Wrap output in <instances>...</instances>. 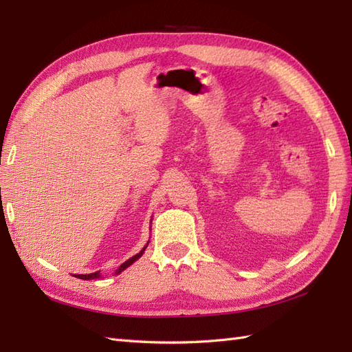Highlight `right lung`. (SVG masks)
Masks as SVG:
<instances>
[{"label": "right lung", "mask_w": 352, "mask_h": 352, "mask_svg": "<svg viewBox=\"0 0 352 352\" xmlns=\"http://www.w3.org/2000/svg\"><path fill=\"white\" fill-rule=\"evenodd\" d=\"M146 246H148V243H146ZM146 246H145V248H146ZM145 248L144 250H142L139 254H136V256H133L131 258H129V260H126L125 261V263H122L121 266H119V269H118V271H116V274H121L122 271H124V269H126V267H129L130 265H133L134 263V261H136L139 257H142V254H144V251H145ZM77 276V278H81V280H94V278H100V271H96V272H92V274H78V275H76Z\"/></svg>", "instance_id": "1"}]
</instances>
